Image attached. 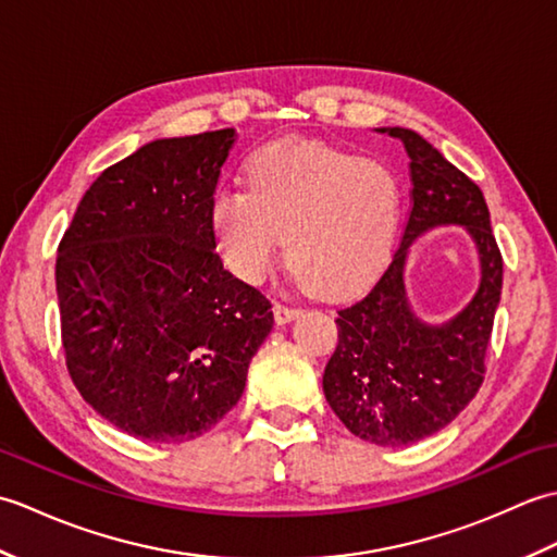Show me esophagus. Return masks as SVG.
Returning <instances> with one entry per match:
<instances>
[{
    "mask_svg": "<svg viewBox=\"0 0 557 557\" xmlns=\"http://www.w3.org/2000/svg\"><path fill=\"white\" fill-rule=\"evenodd\" d=\"M301 313V309H292V306H282V304H275V321L277 325H287L289 321H294Z\"/></svg>",
    "mask_w": 557,
    "mask_h": 557,
    "instance_id": "1",
    "label": "esophagus"
}]
</instances>
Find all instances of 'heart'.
I'll return each instance as SVG.
<instances>
[{
  "label": "heart",
  "mask_w": 557,
  "mask_h": 557,
  "mask_svg": "<svg viewBox=\"0 0 557 557\" xmlns=\"http://www.w3.org/2000/svg\"><path fill=\"white\" fill-rule=\"evenodd\" d=\"M248 188L224 186L210 222L224 263L258 282L287 234L292 275L327 297L359 292L395 248L405 184L393 164L313 138H282L246 164Z\"/></svg>",
  "instance_id": "b5f03b06"
}]
</instances>
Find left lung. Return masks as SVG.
<instances>
[{
    "mask_svg": "<svg viewBox=\"0 0 557 557\" xmlns=\"http://www.w3.org/2000/svg\"><path fill=\"white\" fill-rule=\"evenodd\" d=\"M409 156L411 210L397 253L371 292L337 311V349L323 373L327 405L347 429L381 447L419 443L465 409L483 383L503 256L481 188L411 128H377ZM459 223L480 253V289L445 324H429L406 297L408 246L425 231Z\"/></svg>",
    "mask_w": 557,
    "mask_h": 557,
    "instance_id": "obj_1",
    "label": "left lung"
}]
</instances>
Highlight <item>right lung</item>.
<instances>
[{"label":"right lung","mask_w":557,"mask_h":557,"mask_svg":"<svg viewBox=\"0 0 557 557\" xmlns=\"http://www.w3.org/2000/svg\"><path fill=\"white\" fill-rule=\"evenodd\" d=\"M234 140V128L150 140L90 184L57 248L71 381L140 441L210 431L275 323L215 253L210 203Z\"/></svg>","instance_id":"add662e5"}]
</instances>
